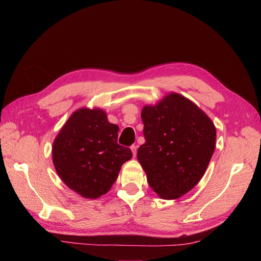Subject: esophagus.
Instances as JSON below:
<instances>
[{"label": "esophagus", "mask_w": 261, "mask_h": 261, "mask_svg": "<svg viewBox=\"0 0 261 261\" xmlns=\"http://www.w3.org/2000/svg\"><path fill=\"white\" fill-rule=\"evenodd\" d=\"M131 150H132V153H134V157H136V154H137V146L136 145L131 146Z\"/></svg>", "instance_id": "34e87169"}]
</instances>
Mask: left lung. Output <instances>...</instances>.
Here are the masks:
<instances>
[{"mask_svg":"<svg viewBox=\"0 0 261 261\" xmlns=\"http://www.w3.org/2000/svg\"><path fill=\"white\" fill-rule=\"evenodd\" d=\"M146 142L137 157L148 184L160 197L175 199L201 180L215 148L216 130L190 99L169 94L141 112Z\"/></svg>","mask_w":261,"mask_h":261,"instance_id":"1","label":"left lung"}]
</instances>
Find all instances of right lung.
Returning a JSON list of instances; mask_svg holds the SVG:
<instances>
[{
	"instance_id": "1",
	"label": "right lung",
	"mask_w": 261,
	"mask_h": 261,
	"mask_svg": "<svg viewBox=\"0 0 261 261\" xmlns=\"http://www.w3.org/2000/svg\"><path fill=\"white\" fill-rule=\"evenodd\" d=\"M118 132L99 109L71 114L53 146L55 168L65 184L86 198L107 193L132 157L130 148L118 143Z\"/></svg>"
}]
</instances>
